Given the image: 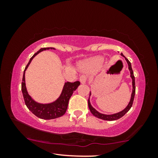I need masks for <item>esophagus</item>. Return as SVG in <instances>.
Here are the masks:
<instances>
[{
  "label": "esophagus",
  "instance_id": "esophagus-1",
  "mask_svg": "<svg viewBox=\"0 0 158 158\" xmlns=\"http://www.w3.org/2000/svg\"><path fill=\"white\" fill-rule=\"evenodd\" d=\"M79 80H80V82H81V84H85V82H86V81H87V77L84 75H82L80 77Z\"/></svg>",
  "mask_w": 158,
  "mask_h": 158
}]
</instances>
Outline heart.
Returning <instances> with one entry per match:
<instances>
[{
    "label": "heart",
    "mask_w": 158,
    "mask_h": 158,
    "mask_svg": "<svg viewBox=\"0 0 158 158\" xmlns=\"http://www.w3.org/2000/svg\"><path fill=\"white\" fill-rule=\"evenodd\" d=\"M103 59L101 57H95L90 60L87 64V68L89 69H97L100 68L102 64Z\"/></svg>",
    "instance_id": "b5f03b06"
}]
</instances>
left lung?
<instances>
[{"label":"left lung","instance_id":"8db88e82","mask_svg":"<svg viewBox=\"0 0 158 158\" xmlns=\"http://www.w3.org/2000/svg\"><path fill=\"white\" fill-rule=\"evenodd\" d=\"M121 55L122 56H123L125 58V60L127 61V65H128V69H129L130 73V77L132 78V94H131V98L129 102V104H128L127 106L125 107L123 110H122L121 111L118 112V113L116 114H101L100 112H98L95 108H93L91 104H90V97L89 98V100H88V104H89V109L91 113L93 114V116H95V117L98 118L105 120V121H116V120H118L119 118H121V117H123L124 115L127 113V112L130 110V108L132 107V104H133V101H134V98H135V76H134V73L132 71V65H131V63L129 60H128L127 58H125L124 56V55L121 53ZM91 95V92H90V96Z\"/></svg>","mask_w":158,"mask_h":158}]
</instances>
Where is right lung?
Returning a JSON list of instances; mask_svg holds the SVG:
<instances>
[{
	"label": "right lung",
	"mask_w": 158,
	"mask_h": 158,
	"mask_svg": "<svg viewBox=\"0 0 158 158\" xmlns=\"http://www.w3.org/2000/svg\"><path fill=\"white\" fill-rule=\"evenodd\" d=\"M50 49H55L53 47L42 48L31 58L27 65L26 66L24 71H23L22 82H21V90H22L23 99H24L26 106L37 117L44 120L54 119L63 116L66 112L67 109H68L69 98H71L74 90L80 85V82L79 81H77L74 83L69 81L65 82V84H64L62 92H61V94L57 100L53 102L48 104H41L37 102L29 95L26 86L25 72L27 69L29 65H30L32 60L33 59V58L36 55L38 54L40 52H42V51L48 50Z\"/></svg>",
	"instance_id": "add662e5"
}]
</instances>
